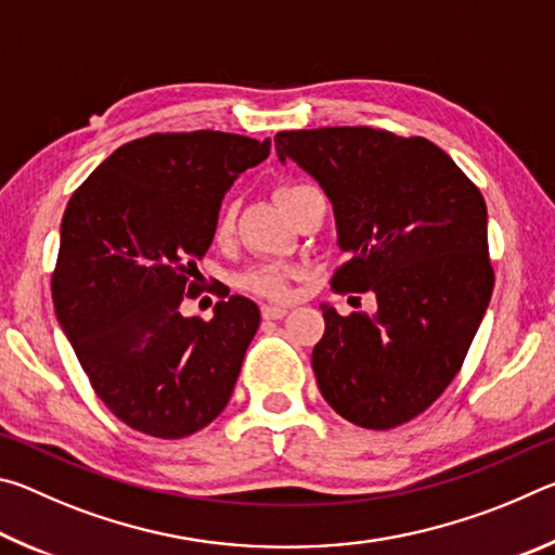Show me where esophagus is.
I'll return each instance as SVG.
<instances>
[{
    "label": "esophagus",
    "instance_id": "esophagus-1",
    "mask_svg": "<svg viewBox=\"0 0 555 555\" xmlns=\"http://www.w3.org/2000/svg\"><path fill=\"white\" fill-rule=\"evenodd\" d=\"M286 313H288L286 306H271V304L261 306V315H264V321H281Z\"/></svg>",
    "mask_w": 555,
    "mask_h": 555
}]
</instances>
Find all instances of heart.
Listing matches in <instances>:
<instances>
[{"label":"heart","mask_w":555,"mask_h":555,"mask_svg":"<svg viewBox=\"0 0 555 555\" xmlns=\"http://www.w3.org/2000/svg\"><path fill=\"white\" fill-rule=\"evenodd\" d=\"M300 185H284L276 191V201L284 205L291 195L298 191ZM232 232V212H222V218L218 222V237H228ZM288 279L291 274L286 269L274 267V264H267V267H257V269H249L244 271L240 276V286L244 291H249V294H257V296H264V298H284L288 294Z\"/></svg>","instance_id":"heart-1"}]
</instances>
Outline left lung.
<instances>
[{
    "label": "left lung",
    "instance_id": "obj_1",
    "mask_svg": "<svg viewBox=\"0 0 555 555\" xmlns=\"http://www.w3.org/2000/svg\"><path fill=\"white\" fill-rule=\"evenodd\" d=\"M274 142L279 162H296L333 203L350 259L331 286L377 296L372 315L321 306L318 389L354 426L406 424L453 382L490 306L482 193L424 137L323 127L279 131Z\"/></svg>",
    "mask_w": 555,
    "mask_h": 555
}]
</instances>
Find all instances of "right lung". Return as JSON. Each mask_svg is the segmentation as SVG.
Masks as SVG:
<instances>
[{
  "mask_svg": "<svg viewBox=\"0 0 555 555\" xmlns=\"http://www.w3.org/2000/svg\"><path fill=\"white\" fill-rule=\"evenodd\" d=\"M269 149L210 129L149 134L105 158L65 208L55 315L92 389L139 434L191 436L228 406L259 308L230 296L205 323L181 304L201 294L193 279L224 193Z\"/></svg>",
  "mask_w": 555,
  "mask_h": 555,
  "instance_id": "add662e5",
  "label": "right lung"
}]
</instances>
